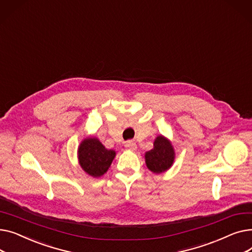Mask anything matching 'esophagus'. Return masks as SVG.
<instances>
[{
	"mask_svg": "<svg viewBox=\"0 0 252 252\" xmlns=\"http://www.w3.org/2000/svg\"><path fill=\"white\" fill-rule=\"evenodd\" d=\"M126 148L128 150H131V151H135L137 149V145L134 141H127L126 143Z\"/></svg>",
	"mask_w": 252,
	"mask_h": 252,
	"instance_id": "34e87169",
	"label": "esophagus"
}]
</instances>
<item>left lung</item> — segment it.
Instances as JSON below:
<instances>
[{"instance_id":"left-lung-1","label":"left lung","mask_w":252,"mask_h":252,"mask_svg":"<svg viewBox=\"0 0 252 252\" xmlns=\"http://www.w3.org/2000/svg\"><path fill=\"white\" fill-rule=\"evenodd\" d=\"M147 167L155 174H160L168 169L175 159V151L169 141L164 137H157L154 148L145 154Z\"/></svg>"}]
</instances>
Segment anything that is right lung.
Returning a JSON list of instances; mask_svg holds the SVG:
<instances>
[{
    "label": "right lung",
    "mask_w": 252,
    "mask_h": 252,
    "mask_svg": "<svg viewBox=\"0 0 252 252\" xmlns=\"http://www.w3.org/2000/svg\"><path fill=\"white\" fill-rule=\"evenodd\" d=\"M115 151L107 150L96 138H88L79 145L78 160L82 168L90 176L98 178L109 168Z\"/></svg>",
    "instance_id": "obj_1"
}]
</instances>
